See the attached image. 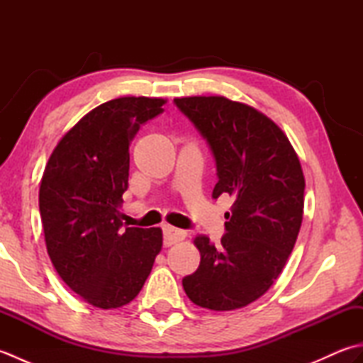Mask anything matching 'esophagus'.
<instances>
[{"label": "esophagus", "instance_id": "34e87169", "mask_svg": "<svg viewBox=\"0 0 363 363\" xmlns=\"http://www.w3.org/2000/svg\"><path fill=\"white\" fill-rule=\"evenodd\" d=\"M162 229H164V245L165 246L176 245L177 242H182L184 238H186V230H182V229H177V228H173L169 225H165Z\"/></svg>", "mask_w": 363, "mask_h": 363}]
</instances>
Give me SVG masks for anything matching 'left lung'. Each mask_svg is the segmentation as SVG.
Returning <instances> with one entry per match:
<instances>
[{
    "label": "left lung",
    "mask_w": 363,
    "mask_h": 363,
    "mask_svg": "<svg viewBox=\"0 0 363 363\" xmlns=\"http://www.w3.org/2000/svg\"><path fill=\"white\" fill-rule=\"evenodd\" d=\"M215 160L212 196H233L221 245L195 237L201 262L182 279L187 296L211 311L248 306L281 274L303 221L304 174L289 138L264 113L223 96L176 98Z\"/></svg>",
    "instance_id": "left-lung-1"
}]
</instances>
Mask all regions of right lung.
Returning a JSON list of instances; mask_svg holds the SVG:
<instances>
[{
  "label": "right lung",
  "instance_id": "add662e5",
  "mask_svg": "<svg viewBox=\"0 0 363 363\" xmlns=\"http://www.w3.org/2000/svg\"><path fill=\"white\" fill-rule=\"evenodd\" d=\"M165 99L125 96L95 107L62 137L45 167L38 207L57 274L99 309L130 303L162 248L160 228H123L129 145Z\"/></svg>",
  "mask_w": 363,
  "mask_h": 363
}]
</instances>
